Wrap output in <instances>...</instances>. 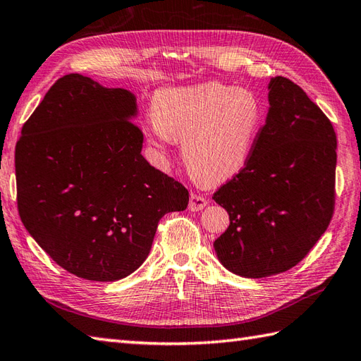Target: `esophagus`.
Returning a JSON list of instances; mask_svg holds the SVG:
<instances>
[{"instance_id":"34e87169","label":"esophagus","mask_w":361,"mask_h":361,"mask_svg":"<svg viewBox=\"0 0 361 361\" xmlns=\"http://www.w3.org/2000/svg\"><path fill=\"white\" fill-rule=\"evenodd\" d=\"M206 204H208V202H206L204 197L198 195V194H190V197H189V211H192V212L200 211V209L204 208Z\"/></svg>"}]
</instances>
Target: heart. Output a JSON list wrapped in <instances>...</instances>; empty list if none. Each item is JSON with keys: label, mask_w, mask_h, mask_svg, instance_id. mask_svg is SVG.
I'll use <instances>...</instances> for the list:
<instances>
[{"label": "heart", "mask_w": 361, "mask_h": 361, "mask_svg": "<svg viewBox=\"0 0 361 361\" xmlns=\"http://www.w3.org/2000/svg\"><path fill=\"white\" fill-rule=\"evenodd\" d=\"M153 122L144 132L163 152L181 141L188 171L203 185H220L240 173L255 152L265 105L255 91L220 82L159 90L152 102Z\"/></svg>", "instance_id": "heart-1"}]
</instances>
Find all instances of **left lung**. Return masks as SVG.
I'll return each instance as SVG.
<instances>
[{
  "mask_svg": "<svg viewBox=\"0 0 361 361\" xmlns=\"http://www.w3.org/2000/svg\"><path fill=\"white\" fill-rule=\"evenodd\" d=\"M268 104L248 164L212 197L229 214L228 229L214 242L220 264L252 279L301 262L331 224L335 202L331 121L281 75L268 82Z\"/></svg>",
  "mask_w": 361,
  "mask_h": 361,
  "instance_id": "1",
  "label": "left lung"
}]
</instances>
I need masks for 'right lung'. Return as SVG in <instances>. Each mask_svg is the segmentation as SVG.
<instances>
[{
    "instance_id": "1",
    "label": "right lung",
    "mask_w": 361,
    "mask_h": 361,
    "mask_svg": "<svg viewBox=\"0 0 361 361\" xmlns=\"http://www.w3.org/2000/svg\"><path fill=\"white\" fill-rule=\"evenodd\" d=\"M136 96L80 74L44 94L15 147L23 225L54 262L87 281L126 278L147 259L159 219L188 189L141 155Z\"/></svg>"
}]
</instances>
